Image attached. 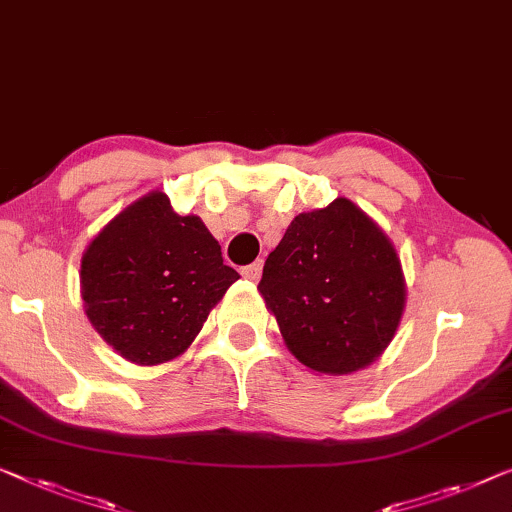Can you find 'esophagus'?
<instances>
[{
	"label": "esophagus",
	"instance_id": "34e87169",
	"mask_svg": "<svg viewBox=\"0 0 512 512\" xmlns=\"http://www.w3.org/2000/svg\"><path fill=\"white\" fill-rule=\"evenodd\" d=\"M261 274H263V263L261 261L244 265V268H242V277L249 279V281H258V279H261Z\"/></svg>",
	"mask_w": 512,
	"mask_h": 512
}]
</instances>
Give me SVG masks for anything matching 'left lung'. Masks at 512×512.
I'll list each match as a JSON object with an SVG mask.
<instances>
[{"label": "left lung", "mask_w": 512, "mask_h": 512, "mask_svg": "<svg viewBox=\"0 0 512 512\" xmlns=\"http://www.w3.org/2000/svg\"><path fill=\"white\" fill-rule=\"evenodd\" d=\"M258 291L288 351L321 374H351L379 358L406 300L395 247L346 198L291 221Z\"/></svg>", "instance_id": "1"}]
</instances>
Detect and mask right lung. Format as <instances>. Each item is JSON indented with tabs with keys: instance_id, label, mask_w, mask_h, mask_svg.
<instances>
[{
	"instance_id": "add662e5",
	"label": "right lung",
	"mask_w": 512,
	"mask_h": 512,
	"mask_svg": "<svg viewBox=\"0 0 512 512\" xmlns=\"http://www.w3.org/2000/svg\"><path fill=\"white\" fill-rule=\"evenodd\" d=\"M238 279L203 221L180 217L161 191L117 214L80 265L87 318L136 365L177 358Z\"/></svg>"
}]
</instances>
